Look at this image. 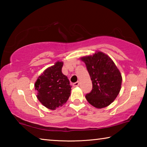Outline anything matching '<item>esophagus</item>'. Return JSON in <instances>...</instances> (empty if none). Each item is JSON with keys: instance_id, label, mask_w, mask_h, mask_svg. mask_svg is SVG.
<instances>
[{"instance_id": "1", "label": "esophagus", "mask_w": 147, "mask_h": 147, "mask_svg": "<svg viewBox=\"0 0 147 147\" xmlns=\"http://www.w3.org/2000/svg\"><path fill=\"white\" fill-rule=\"evenodd\" d=\"M79 82H75V83H74L73 84V86H74V87H77V86H79Z\"/></svg>"}]
</instances>
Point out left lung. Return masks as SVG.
Wrapping results in <instances>:
<instances>
[{"instance_id": "8db88e82", "label": "left lung", "mask_w": 147, "mask_h": 147, "mask_svg": "<svg viewBox=\"0 0 147 147\" xmlns=\"http://www.w3.org/2000/svg\"><path fill=\"white\" fill-rule=\"evenodd\" d=\"M81 59L86 63L93 84L92 90L86 95L87 100L96 108L109 106L121 90L120 71L112 59L101 52Z\"/></svg>"}]
</instances>
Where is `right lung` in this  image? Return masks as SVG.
I'll return each mask as SVG.
<instances>
[{
  "label": "right lung",
  "instance_id": "add662e5",
  "mask_svg": "<svg viewBox=\"0 0 147 147\" xmlns=\"http://www.w3.org/2000/svg\"><path fill=\"white\" fill-rule=\"evenodd\" d=\"M63 63L56 62L47 68L35 83L38 91V100L46 108L56 109L67 101L71 94V87L67 76L62 73Z\"/></svg>",
  "mask_w": 147,
  "mask_h": 147
}]
</instances>
